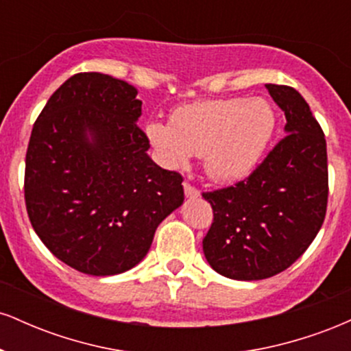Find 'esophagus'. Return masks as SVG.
Returning a JSON list of instances; mask_svg holds the SVG:
<instances>
[{"mask_svg": "<svg viewBox=\"0 0 351 351\" xmlns=\"http://www.w3.org/2000/svg\"><path fill=\"white\" fill-rule=\"evenodd\" d=\"M183 188H184V195H186L188 198H198L199 196V189L196 186H193V184L188 183V181H184Z\"/></svg>", "mask_w": 351, "mask_h": 351, "instance_id": "1", "label": "esophagus"}]
</instances>
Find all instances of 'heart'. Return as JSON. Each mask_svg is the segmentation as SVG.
<instances>
[{"instance_id":"obj_1","label":"heart","mask_w":351,"mask_h":351,"mask_svg":"<svg viewBox=\"0 0 351 351\" xmlns=\"http://www.w3.org/2000/svg\"><path fill=\"white\" fill-rule=\"evenodd\" d=\"M276 114L267 100L213 99L173 110L170 123H147L148 140L168 168L184 167L203 156L213 180L231 183L251 173L276 130Z\"/></svg>"}]
</instances>
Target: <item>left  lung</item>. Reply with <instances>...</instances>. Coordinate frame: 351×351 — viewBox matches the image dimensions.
Wrapping results in <instances>:
<instances>
[{
	"instance_id": "left-lung-1",
	"label": "left lung",
	"mask_w": 351,
	"mask_h": 351,
	"mask_svg": "<svg viewBox=\"0 0 351 351\" xmlns=\"http://www.w3.org/2000/svg\"><path fill=\"white\" fill-rule=\"evenodd\" d=\"M265 87L284 110L287 135L247 178L203 193L213 208L204 256L216 272L236 280L267 279L291 267L315 239L327 215L324 130L295 88Z\"/></svg>"
}]
</instances>
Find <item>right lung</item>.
<instances>
[{"instance_id": "1", "label": "right lung", "mask_w": 351, "mask_h": 351, "mask_svg": "<svg viewBox=\"0 0 351 351\" xmlns=\"http://www.w3.org/2000/svg\"><path fill=\"white\" fill-rule=\"evenodd\" d=\"M140 114L134 86L80 72L34 122L24 170L27 216L44 245L79 272L115 276L135 267L158 224L184 199L183 176L147 155Z\"/></svg>"}]
</instances>
